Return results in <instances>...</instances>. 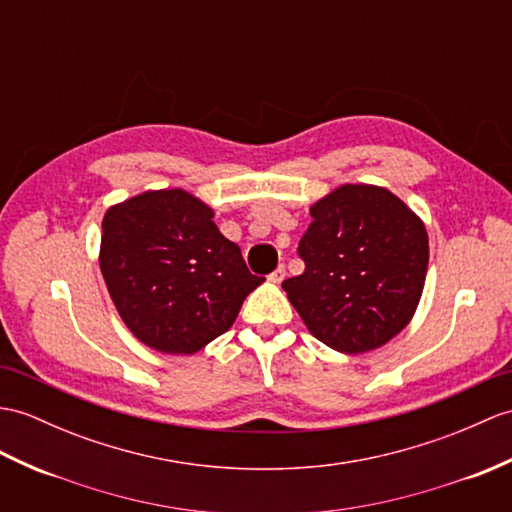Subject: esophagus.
<instances>
[{"mask_svg": "<svg viewBox=\"0 0 512 512\" xmlns=\"http://www.w3.org/2000/svg\"><path fill=\"white\" fill-rule=\"evenodd\" d=\"M268 279L272 281V283H281L283 279H285V266L281 264L275 272H270V275H268Z\"/></svg>", "mask_w": 512, "mask_h": 512, "instance_id": "esophagus-1", "label": "esophagus"}]
</instances>
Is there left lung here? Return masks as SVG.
Wrapping results in <instances>:
<instances>
[{"mask_svg": "<svg viewBox=\"0 0 512 512\" xmlns=\"http://www.w3.org/2000/svg\"><path fill=\"white\" fill-rule=\"evenodd\" d=\"M299 242L303 275L281 285L303 323L327 347H382L417 310L430 246L423 222L375 185H342L310 209Z\"/></svg>", "mask_w": 512, "mask_h": 512, "instance_id": "obj_1", "label": "left lung"}]
</instances>
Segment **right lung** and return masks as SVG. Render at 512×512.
I'll use <instances>...</instances> for the list:
<instances>
[{
	"label": "right lung",
	"mask_w": 512,
	"mask_h": 512,
	"mask_svg": "<svg viewBox=\"0 0 512 512\" xmlns=\"http://www.w3.org/2000/svg\"><path fill=\"white\" fill-rule=\"evenodd\" d=\"M100 268L126 327L161 353H196L235 323L264 277L246 268L213 211L183 189L115 205L102 220Z\"/></svg>",
	"instance_id": "obj_1"
}]
</instances>
